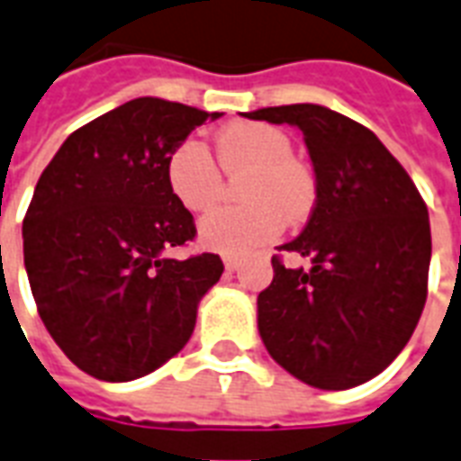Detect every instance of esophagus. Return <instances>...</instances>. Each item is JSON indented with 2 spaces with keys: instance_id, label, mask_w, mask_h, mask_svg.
I'll return each instance as SVG.
<instances>
[{
  "instance_id": "esophagus-1",
  "label": "esophagus",
  "mask_w": 461,
  "mask_h": 461,
  "mask_svg": "<svg viewBox=\"0 0 461 461\" xmlns=\"http://www.w3.org/2000/svg\"><path fill=\"white\" fill-rule=\"evenodd\" d=\"M223 265H226V272H235V269L240 267V259L226 258V259H223Z\"/></svg>"
}]
</instances>
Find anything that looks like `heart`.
<instances>
[{
  "label": "heart",
  "mask_w": 461,
  "mask_h": 461,
  "mask_svg": "<svg viewBox=\"0 0 461 461\" xmlns=\"http://www.w3.org/2000/svg\"><path fill=\"white\" fill-rule=\"evenodd\" d=\"M218 162L228 177H243L240 209L211 211L199 223V240L221 255L240 258L279 238L286 221H301L313 202L306 169L292 160V140L265 123H233L216 138ZM169 192L186 211L211 209L223 177L206 148L185 140L167 158Z\"/></svg>",
  "instance_id": "1"
}]
</instances>
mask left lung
I'll return each mask as SVG.
<instances>
[{
	"label": "left lung",
	"instance_id": "1",
	"mask_svg": "<svg viewBox=\"0 0 461 461\" xmlns=\"http://www.w3.org/2000/svg\"><path fill=\"white\" fill-rule=\"evenodd\" d=\"M245 116L299 128L316 172L309 223L279 248L311 258V269L272 258L275 279L258 296L262 342L309 386H359L399 357L423 313L428 206L401 162L357 121L318 104Z\"/></svg>",
	"mask_w": 461,
	"mask_h": 461
}]
</instances>
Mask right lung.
Segmentation results:
<instances>
[{
	"label": "right lung",
	"mask_w": 461,
	"mask_h": 461,
	"mask_svg": "<svg viewBox=\"0 0 461 461\" xmlns=\"http://www.w3.org/2000/svg\"><path fill=\"white\" fill-rule=\"evenodd\" d=\"M218 116L140 96L77 128L38 179L23 218L31 292L58 348L95 379L131 382L175 357L223 275L213 252L165 255L196 235L167 158Z\"/></svg>",
	"instance_id": "1"
}]
</instances>
